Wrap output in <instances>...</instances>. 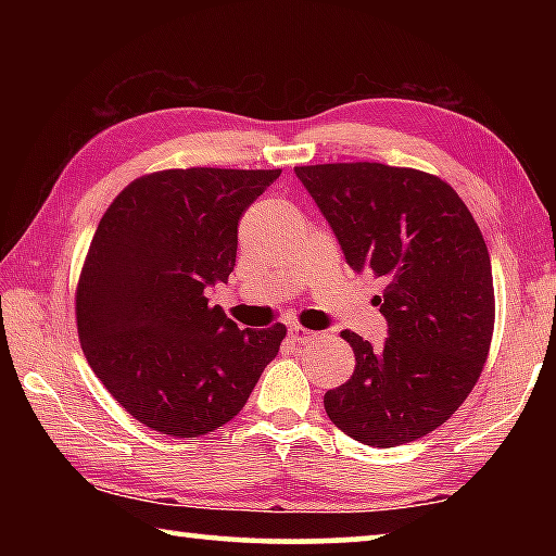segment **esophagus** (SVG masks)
<instances>
[{"label":"esophagus","instance_id":"esophagus-1","mask_svg":"<svg viewBox=\"0 0 556 556\" xmlns=\"http://www.w3.org/2000/svg\"><path fill=\"white\" fill-rule=\"evenodd\" d=\"M316 331H308V328H304V326H291L289 328V338L294 343H314L316 341Z\"/></svg>","mask_w":556,"mask_h":556}]
</instances>
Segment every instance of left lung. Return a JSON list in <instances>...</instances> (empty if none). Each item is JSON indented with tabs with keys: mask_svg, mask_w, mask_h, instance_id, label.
Instances as JSON below:
<instances>
[{
	"mask_svg": "<svg viewBox=\"0 0 556 556\" xmlns=\"http://www.w3.org/2000/svg\"><path fill=\"white\" fill-rule=\"evenodd\" d=\"M345 262L384 281L375 296L390 336L380 348L341 336L355 370L324 394L328 419L368 446L434 431L481 378L495 296L491 255L473 215L439 176L378 162L296 166Z\"/></svg>",
	"mask_w": 556,
	"mask_h": 556,
	"instance_id": "1",
	"label": "left lung"
}]
</instances>
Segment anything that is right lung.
Masks as SVG:
<instances>
[{
  "label": "right lung",
  "mask_w": 556,
  "mask_h": 556,
  "mask_svg": "<svg viewBox=\"0 0 556 556\" xmlns=\"http://www.w3.org/2000/svg\"><path fill=\"white\" fill-rule=\"evenodd\" d=\"M279 168H166L135 178L102 215L75 321L88 365L127 414L191 439L238 414L287 328H244L205 289L228 281L238 223Z\"/></svg>",
  "instance_id": "right-lung-1"
}]
</instances>
